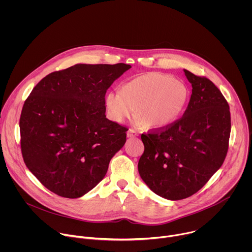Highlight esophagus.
Instances as JSON below:
<instances>
[{"label":"esophagus","instance_id":"1","mask_svg":"<svg viewBox=\"0 0 252 252\" xmlns=\"http://www.w3.org/2000/svg\"><path fill=\"white\" fill-rule=\"evenodd\" d=\"M126 136H127V137H129V138H132V137L137 136V133H136V131H135L134 129L129 128V129L127 130V132H126Z\"/></svg>","mask_w":252,"mask_h":252}]
</instances>
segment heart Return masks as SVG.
<instances>
[{
  "label": "heart",
  "mask_w": 252,
  "mask_h": 252,
  "mask_svg": "<svg viewBox=\"0 0 252 252\" xmlns=\"http://www.w3.org/2000/svg\"><path fill=\"white\" fill-rule=\"evenodd\" d=\"M190 92L187 84L171 76L152 71L110 92L105 105L111 118L123 123L135 116L147 127L161 129L176 124L187 109Z\"/></svg>",
  "instance_id": "1"
}]
</instances>
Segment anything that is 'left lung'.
Returning a JSON list of instances; mask_svg holds the SVG:
<instances>
[{"label": "left lung", "instance_id": "obj_1", "mask_svg": "<svg viewBox=\"0 0 252 252\" xmlns=\"http://www.w3.org/2000/svg\"><path fill=\"white\" fill-rule=\"evenodd\" d=\"M185 74L192 94L182 119L165 129L141 134L145 152L138 172L158 195L179 200L197 192L222 165L230 135L229 105L206 78Z\"/></svg>", "mask_w": 252, "mask_h": 252}]
</instances>
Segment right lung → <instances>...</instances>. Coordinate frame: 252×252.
<instances>
[{"instance_id": "right-lung-1", "label": "right lung", "mask_w": 252, "mask_h": 252, "mask_svg": "<svg viewBox=\"0 0 252 252\" xmlns=\"http://www.w3.org/2000/svg\"><path fill=\"white\" fill-rule=\"evenodd\" d=\"M130 64L77 63L35 86L20 119L29 170L52 192L78 198L104 177L127 128L105 118L106 90Z\"/></svg>"}]
</instances>
